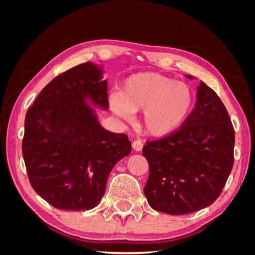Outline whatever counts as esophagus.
Wrapping results in <instances>:
<instances>
[{
	"label": "esophagus",
	"instance_id": "1",
	"mask_svg": "<svg viewBox=\"0 0 255 255\" xmlns=\"http://www.w3.org/2000/svg\"><path fill=\"white\" fill-rule=\"evenodd\" d=\"M132 148L133 150H136V152H140L141 149H143V141L139 140V139H136L132 141Z\"/></svg>",
	"mask_w": 255,
	"mask_h": 255
}]
</instances>
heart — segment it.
<instances>
[{
	"mask_svg": "<svg viewBox=\"0 0 255 255\" xmlns=\"http://www.w3.org/2000/svg\"><path fill=\"white\" fill-rule=\"evenodd\" d=\"M112 111L131 120L133 112L144 111L146 132L164 137L182 126L192 108V96L182 83L159 73L141 72L125 81L122 92L110 94Z\"/></svg>",
	"mask_w": 255,
	"mask_h": 255,
	"instance_id": "heart-1",
	"label": "heart"
}]
</instances>
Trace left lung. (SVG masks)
Instances as JSON below:
<instances>
[{
  "label": "left lung",
  "mask_w": 255,
  "mask_h": 255,
  "mask_svg": "<svg viewBox=\"0 0 255 255\" xmlns=\"http://www.w3.org/2000/svg\"><path fill=\"white\" fill-rule=\"evenodd\" d=\"M234 144V127L225 106L200 82L195 109L182 126L146 141L143 147L149 165L144 188L149 206L170 215L191 214L210 206L230 176Z\"/></svg>",
  "instance_id": "obj_1"
}]
</instances>
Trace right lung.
<instances>
[{
  "label": "right lung",
  "instance_id": "right-lung-1",
  "mask_svg": "<svg viewBox=\"0 0 255 255\" xmlns=\"http://www.w3.org/2000/svg\"><path fill=\"white\" fill-rule=\"evenodd\" d=\"M86 99L109 108L107 80L92 63L56 76L25 115L22 155L29 181L57 209L94 208L112 167L131 152L126 133L106 130Z\"/></svg>",
  "mask_w": 255,
  "mask_h": 255
}]
</instances>
